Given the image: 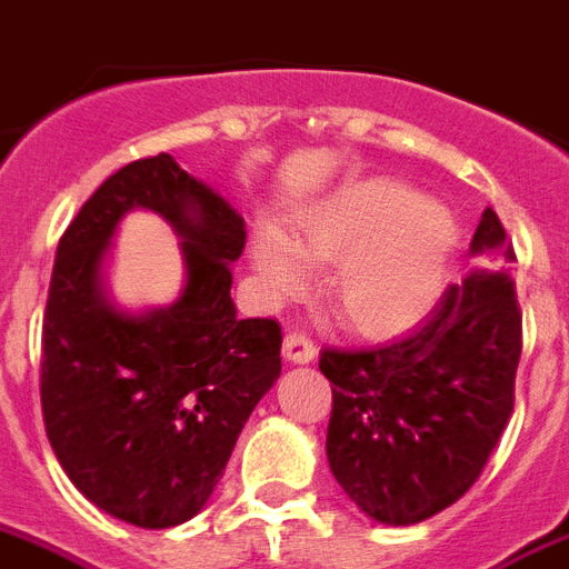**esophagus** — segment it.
<instances>
[{
	"instance_id": "1",
	"label": "esophagus",
	"mask_w": 569,
	"mask_h": 569,
	"mask_svg": "<svg viewBox=\"0 0 569 569\" xmlns=\"http://www.w3.org/2000/svg\"><path fill=\"white\" fill-rule=\"evenodd\" d=\"M283 357L295 365H307L316 359V345L303 332H289L283 339Z\"/></svg>"
}]
</instances>
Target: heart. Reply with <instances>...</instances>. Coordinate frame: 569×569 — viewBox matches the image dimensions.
<instances>
[{"mask_svg":"<svg viewBox=\"0 0 569 569\" xmlns=\"http://www.w3.org/2000/svg\"><path fill=\"white\" fill-rule=\"evenodd\" d=\"M456 248V221L438 201L400 180H362L339 189L295 219L283 237L253 230L251 260L271 295L307 283L308 262H332V307L353 330L389 336L415 325L436 303Z\"/></svg>","mask_w":569,"mask_h":569,"instance_id":"1","label":"heart"}]
</instances>
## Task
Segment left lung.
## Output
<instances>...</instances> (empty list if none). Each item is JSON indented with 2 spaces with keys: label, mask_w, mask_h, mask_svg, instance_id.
I'll return each mask as SVG.
<instances>
[{
  "label": "left lung",
  "mask_w": 569,
  "mask_h": 569,
  "mask_svg": "<svg viewBox=\"0 0 569 569\" xmlns=\"http://www.w3.org/2000/svg\"><path fill=\"white\" fill-rule=\"evenodd\" d=\"M473 269L450 283L418 327L373 348H325L332 382L327 461L377 523L412 526L468 493L515 412L523 350L515 248L497 212H482Z\"/></svg>",
  "instance_id": "8db88e82"
}]
</instances>
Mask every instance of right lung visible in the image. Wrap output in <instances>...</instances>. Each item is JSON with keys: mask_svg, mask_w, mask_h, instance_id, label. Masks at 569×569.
Listing matches in <instances>:
<instances>
[{"mask_svg": "<svg viewBox=\"0 0 569 569\" xmlns=\"http://www.w3.org/2000/svg\"><path fill=\"white\" fill-rule=\"evenodd\" d=\"M137 206L181 237L188 283L172 308L128 313L103 286L109 239ZM242 248V216L169 154L110 174L60 237L40 362L46 436L78 491L117 520L169 529L204 509L280 377V325L239 318L230 298Z\"/></svg>", "mask_w": 569, "mask_h": 569, "instance_id": "add662e5", "label": "right lung"}]
</instances>
